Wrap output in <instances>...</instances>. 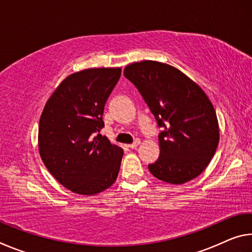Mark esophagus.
<instances>
[{
    "label": "esophagus",
    "instance_id": "obj_1",
    "mask_svg": "<svg viewBox=\"0 0 252 252\" xmlns=\"http://www.w3.org/2000/svg\"><path fill=\"white\" fill-rule=\"evenodd\" d=\"M140 144V140L139 139H136V140H134V142L133 143H131V144H129V148H131V149H135L136 147H138Z\"/></svg>",
    "mask_w": 252,
    "mask_h": 252
}]
</instances>
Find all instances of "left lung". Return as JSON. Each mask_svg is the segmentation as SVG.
I'll return each mask as SVG.
<instances>
[{"mask_svg": "<svg viewBox=\"0 0 252 252\" xmlns=\"http://www.w3.org/2000/svg\"><path fill=\"white\" fill-rule=\"evenodd\" d=\"M159 127L160 156L149 164L159 180L182 185L207 168L219 143L216 111L206 93L176 67L157 61L126 66Z\"/></svg>", "mask_w": 252, "mask_h": 252, "instance_id": "1", "label": "left lung"}]
</instances>
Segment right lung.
Returning <instances> with one entry per match:
<instances>
[{"instance_id":"1","label":"right lung","mask_w":252,"mask_h":252,"mask_svg":"<svg viewBox=\"0 0 252 252\" xmlns=\"http://www.w3.org/2000/svg\"><path fill=\"white\" fill-rule=\"evenodd\" d=\"M120 76V67L87 69L71 74L53 92L42 112V161L72 192L93 195L117 180L123 150L96 133L104 126L105 102Z\"/></svg>"}]
</instances>
